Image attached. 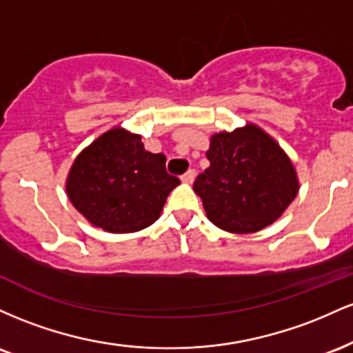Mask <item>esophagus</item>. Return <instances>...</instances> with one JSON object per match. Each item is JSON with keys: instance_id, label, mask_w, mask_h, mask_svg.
I'll use <instances>...</instances> for the list:
<instances>
[{"instance_id": "1", "label": "esophagus", "mask_w": 353, "mask_h": 353, "mask_svg": "<svg viewBox=\"0 0 353 353\" xmlns=\"http://www.w3.org/2000/svg\"><path fill=\"white\" fill-rule=\"evenodd\" d=\"M194 179H196V171H194V169H189V171L181 177V181L185 182V184H192Z\"/></svg>"}]
</instances>
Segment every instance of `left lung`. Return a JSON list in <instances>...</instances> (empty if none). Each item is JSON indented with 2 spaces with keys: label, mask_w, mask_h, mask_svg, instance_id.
<instances>
[{
  "label": "left lung",
  "mask_w": 353,
  "mask_h": 353,
  "mask_svg": "<svg viewBox=\"0 0 353 353\" xmlns=\"http://www.w3.org/2000/svg\"><path fill=\"white\" fill-rule=\"evenodd\" d=\"M210 165L194 192L219 229L250 234L274 224L299 192V177L285 151L262 128L247 123L210 136Z\"/></svg>",
  "instance_id": "1"
}]
</instances>
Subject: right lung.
Wrapping results in <instances>:
<instances>
[{
    "label": "right lung",
    "mask_w": 353,
    "mask_h": 353,
    "mask_svg": "<svg viewBox=\"0 0 353 353\" xmlns=\"http://www.w3.org/2000/svg\"><path fill=\"white\" fill-rule=\"evenodd\" d=\"M179 184L165 171L164 154L145 151L139 134L116 125L78 154L66 194L89 224L129 234L154 224Z\"/></svg>",
    "instance_id": "1"
}]
</instances>
